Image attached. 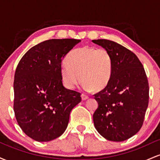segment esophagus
Listing matches in <instances>:
<instances>
[{
  "instance_id": "34e87169",
  "label": "esophagus",
  "mask_w": 160,
  "mask_h": 160,
  "mask_svg": "<svg viewBox=\"0 0 160 160\" xmlns=\"http://www.w3.org/2000/svg\"><path fill=\"white\" fill-rule=\"evenodd\" d=\"M81 98H82V101H85V100H86V99L89 98V97H88L87 95H84V94H82L81 95Z\"/></svg>"
}]
</instances>
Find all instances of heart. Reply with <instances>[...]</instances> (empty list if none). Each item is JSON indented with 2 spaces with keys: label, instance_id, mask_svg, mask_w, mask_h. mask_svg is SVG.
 Masks as SVG:
<instances>
[{
  "label": "heart",
  "instance_id": "1",
  "mask_svg": "<svg viewBox=\"0 0 160 160\" xmlns=\"http://www.w3.org/2000/svg\"><path fill=\"white\" fill-rule=\"evenodd\" d=\"M66 62L61 66L60 74L68 89H74L81 78L85 90L99 91L104 89L111 80L113 63L108 49L84 46L70 53Z\"/></svg>",
  "mask_w": 160,
  "mask_h": 160
}]
</instances>
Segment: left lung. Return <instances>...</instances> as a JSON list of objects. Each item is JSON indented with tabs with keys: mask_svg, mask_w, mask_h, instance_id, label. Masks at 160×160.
Instances as JSON below:
<instances>
[{
	"mask_svg": "<svg viewBox=\"0 0 160 160\" xmlns=\"http://www.w3.org/2000/svg\"><path fill=\"white\" fill-rule=\"evenodd\" d=\"M111 52L113 72L108 86L95 95L98 107L93 114L98 132L107 140L123 141L135 135L144 122L149 86L135 53L114 41L92 40Z\"/></svg>",
	"mask_w": 160,
	"mask_h": 160,
	"instance_id": "obj_1",
	"label": "left lung"
}]
</instances>
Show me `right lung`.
<instances>
[{
    "label": "right lung",
    "instance_id": "1",
    "mask_svg": "<svg viewBox=\"0 0 160 160\" xmlns=\"http://www.w3.org/2000/svg\"><path fill=\"white\" fill-rule=\"evenodd\" d=\"M80 41L45 40L29 49L18 64L13 109L20 128L34 140L47 142L61 136L71 110L81 102L80 93L63 86L60 74L63 58Z\"/></svg>",
    "mask_w": 160,
    "mask_h": 160
}]
</instances>
